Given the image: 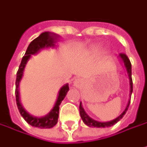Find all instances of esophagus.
Returning <instances> with one entry per match:
<instances>
[{"label": "esophagus", "mask_w": 147, "mask_h": 147, "mask_svg": "<svg viewBox=\"0 0 147 147\" xmlns=\"http://www.w3.org/2000/svg\"><path fill=\"white\" fill-rule=\"evenodd\" d=\"M72 84L74 85L75 87H77V88H80L84 84V79L81 78H79V77L78 78H74V80H73Z\"/></svg>", "instance_id": "esophagus-1"}]
</instances>
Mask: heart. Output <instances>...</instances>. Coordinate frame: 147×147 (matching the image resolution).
<instances>
[{"instance_id":"b5f03b06","label":"heart","mask_w":147,"mask_h":147,"mask_svg":"<svg viewBox=\"0 0 147 147\" xmlns=\"http://www.w3.org/2000/svg\"><path fill=\"white\" fill-rule=\"evenodd\" d=\"M99 49H100V47L99 46H95L93 49H92V51L93 52H95V53H97V52H98L99 51Z\"/></svg>"}]
</instances>
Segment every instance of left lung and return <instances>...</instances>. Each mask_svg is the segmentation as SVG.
<instances>
[{"instance_id": "1", "label": "left lung", "mask_w": 147, "mask_h": 147, "mask_svg": "<svg viewBox=\"0 0 147 147\" xmlns=\"http://www.w3.org/2000/svg\"><path fill=\"white\" fill-rule=\"evenodd\" d=\"M119 59L120 61L123 63L125 68V70L127 72V76H128V78H129V84H130V93H129V100H128V103L125 106V109L124 110V111L119 115V117H117L116 119H114L111 121H106V122H100V121H98V120H95L93 119L92 118H90L89 115L85 112L84 109L83 108V105H82V103H80V105H79V112H80V116H81V119L82 120L84 121V123L90 126V127H97V128H105V127H110V126H112L113 125H115L116 123H118L123 117L124 115L125 114L126 111L128 110V107H129V105H130V100H131V93H132V80H131V62L129 60V58L127 57L126 55L125 54H120L119 55Z\"/></svg>"}]
</instances>
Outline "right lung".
Listing matches in <instances>:
<instances>
[{
    "label": "right lung",
    "mask_w": 147,
    "mask_h": 147,
    "mask_svg": "<svg viewBox=\"0 0 147 147\" xmlns=\"http://www.w3.org/2000/svg\"><path fill=\"white\" fill-rule=\"evenodd\" d=\"M60 36L51 33V32H43L38 37L34 39L31 42L25 52V55L22 59L21 64L19 66L17 74H16V105L18 107V110L22 116V118L25 119V121L32 125L34 127H38V128H52L55 126L57 123L58 119V115H59V105L62 103V101L64 99L66 94L69 90V84H66L63 85L57 94V97L56 99V102L49 111L43 116H34L28 113L22 106L20 99V91H19V87H20V83L21 80L22 79L23 74H24V69L25 67L28 62V60L31 58V56H34L38 54L40 51L42 49H49V48H56L57 43L59 41Z\"/></svg>",
    "instance_id": "right-lung-1"
}]
</instances>
